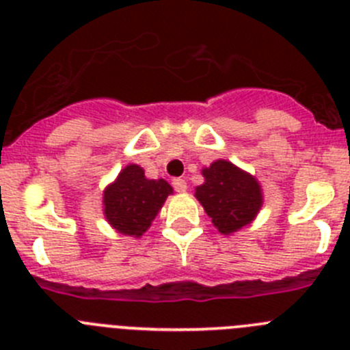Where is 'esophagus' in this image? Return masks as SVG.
<instances>
[{"instance_id":"esophagus-1","label":"esophagus","mask_w":350,"mask_h":350,"mask_svg":"<svg viewBox=\"0 0 350 350\" xmlns=\"http://www.w3.org/2000/svg\"><path fill=\"white\" fill-rule=\"evenodd\" d=\"M173 189L177 191V193H184V191H187V182L184 180V178H173Z\"/></svg>"}]
</instances>
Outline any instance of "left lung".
<instances>
[{
  "instance_id": "obj_1",
  "label": "left lung",
  "mask_w": 350,
  "mask_h": 350,
  "mask_svg": "<svg viewBox=\"0 0 350 350\" xmlns=\"http://www.w3.org/2000/svg\"><path fill=\"white\" fill-rule=\"evenodd\" d=\"M203 177L205 184L196 187V198L221 233H233L256 217L262 196L254 177L224 159L203 170Z\"/></svg>"
}]
</instances>
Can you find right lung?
Wrapping results in <instances>:
<instances>
[{
  "instance_id": "1",
  "label": "right lung",
  "mask_w": 350,
  "mask_h": 350,
  "mask_svg": "<svg viewBox=\"0 0 350 350\" xmlns=\"http://www.w3.org/2000/svg\"><path fill=\"white\" fill-rule=\"evenodd\" d=\"M170 193L173 189L168 182L148 180L140 166L129 165L105 191V215L119 233L142 237Z\"/></svg>"
}]
</instances>
